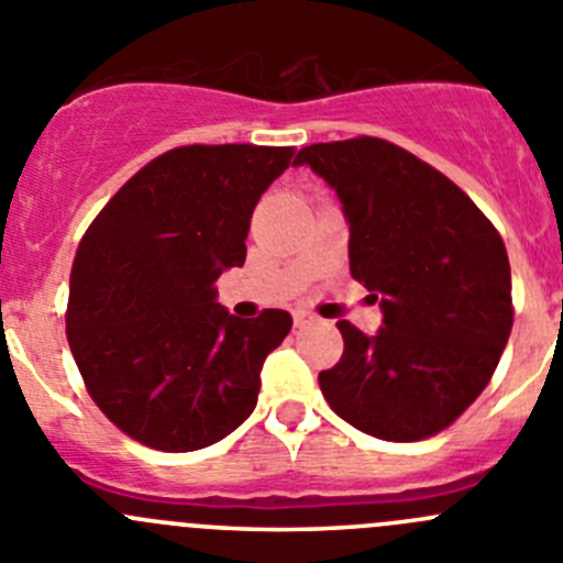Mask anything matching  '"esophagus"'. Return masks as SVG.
<instances>
[{
  "mask_svg": "<svg viewBox=\"0 0 563 563\" xmlns=\"http://www.w3.org/2000/svg\"><path fill=\"white\" fill-rule=\"evenodd\" d=\"M313 322V313H308V311H294V324H297V328H302V324H311Z\"/></svg>",
  "mask_w": 563,
  "mask_h": 563,
  "instance_id": "1",
  "label": "esophagus"
}]
</instances>
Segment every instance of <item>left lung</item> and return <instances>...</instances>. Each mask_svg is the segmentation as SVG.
<instances>
[{"instance_id": "left-lung-1", "label": "left lung", "mask_w": 563, "mask_h": 563, "mask_svg": "<svg viewBox=\"0 0 563 563\" xmlns=\"http://www.w3.org/2000/svg\"><path fill=\"white\" fill-rule=\"evenodd\" d=\"M350 222V272L380 299L383 328L339 322L344 353L319 372L341 419L386 441L441 433L481 397L514 324L503 235L450 177L391 141L302 146Z\"/></svg>"}]
</instances>
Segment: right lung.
<instances>
[{"mask_svg":"<svg viewBox=\"0 0 563 563\" xmlns=\"http://www.w3.org/2000/svg\"><path fill=\"white\" fill-rule=\"evenodd\" d=\"M291 161L294 146H175L88 224L68 283L66 339L91 400L130 439L191 453L255 411L261 366L291 313L230 317L213 283L244 266L252 210Z\"/></svg>","mask_w":563,"mask_h":563,"instance_id":"add662e5","label":"right lung"}]
</instances>
